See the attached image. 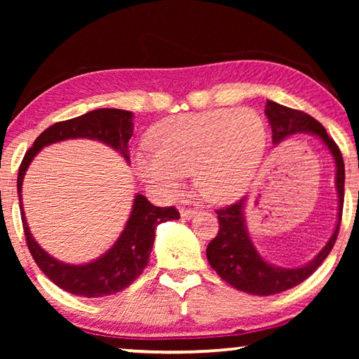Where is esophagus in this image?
Wrapping results in <instances>:
<instances>
[{
  "mask_svg": "<svg viewBox=\"0 0 359 359\" xmlns=\"http://www.w3.org/2000/svg\"><path fill=\"white\" fill-rule=\"evenodd\" d=\"M198 212L196 210H191V209H180V215L182 218H187V220H190L191 217L196 215Z\"/></svg>",
  "mask_w": 359,
  "mask_h": 359,
  "instance_id": "esophagus-1",
  "label": "esophagus"
}]
</instances>
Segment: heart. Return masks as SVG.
Here are the masks:
<instances>
[{
    "label": "heart",
    "instance_id": "b5f03b06",
    "mask_svg": "<svg viewBox=\"0 0 359 359\" xmlns=\"http://www.w3.org/2000/svg\"><path fill=\"white\" fill-rule=\"evenodd\" d=\"M267 130L261 115L248 107L212 109L161 120L150 130L154 154H137L135 168L150 190L174 199L185 175L203 198L226 204L250 187L263 160Z\"/></svg>",
    "mask_w": 359,
    "mask_h": 359
}]
</instances>
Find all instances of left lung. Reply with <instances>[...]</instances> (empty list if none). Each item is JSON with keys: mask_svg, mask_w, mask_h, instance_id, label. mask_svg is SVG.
Returning <instances> with one entry per match:
<instances>
[{"mask_svg": "<svg viewBox=\"0 0 359 359\" xmlns=\"http://www.w3.org/2000/svg\"><path fill=\"white\" fill-rule=\"evenodd\" d=\"M264 114L271 123L272 142L274 144L282 142L283 139L293 136L296 133H311V135L318 136L330 149L337 169L336 188L339 196V218L336 229H334L327 244L321 248L312 261L301 267H278L267 263L261 257L255 248L250 236H248L244 218L245 199H241V201L224 209H218V234L209 242L208 250H205L209 264L233 288L257 296H271L287 291L306 280L318 269V266L323 263L336 244L340 220H342L345 184L342 154H340L337 144L332 141V137L327 136L320 121L306 112L277 104L274 101L266 102Z\"/></svg>", "mask_w": 359, "mask_h": 359, "instance_id": "1", "label": "left lung"}]
</instances>
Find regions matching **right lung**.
Returning <instances> with one entry per match:
<instances>
[{"label":"right lung","mask_w":359,"mask_h":359,"mask_svg":"<svg viewBox=\"0 0 359 359\" xmlns=\"http://www.w3.org/2000/svg\"><path fill=\"white\" fill-rule=\"evenodd\" d=\"M133 136V114L121 109H96L81 117L58 121L36 137L32 149L23 156L17 177L20 215L28 250L39 269L50 280L71 294L102 297L118 293L136 280L149 264L155 241V229L160 223L177 220L175 208H156L144 194H136L131 215L115 244L98 259L87 264H66L47 255L29 233L25 212L22 208V182L36 154L46 145L66 139L88 137L107 144L130 161L128 142Z\"/></svg>","instance_id":"1"}]
</instances>
